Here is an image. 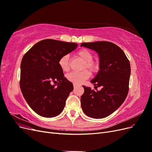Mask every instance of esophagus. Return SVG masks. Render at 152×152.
<instances>
[{
    "label": "esophagus",
    "instance_id": "esophagus-1",
    "mask_svg": "<svg viewBox=\"0 0 152 152\" xmlns=\"http://www.w3.org/2000/svg\"><path fill=\"white\" fill-rule=\"evenodd\" d=\"M77 87V85H76V84H73V87H74V89H75Z\"/></svg>",
    "mask_w": 152,
    "mask_h": 152
}]
</instances>
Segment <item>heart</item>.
Wrapping results in <instances>:
<instances>
[{
	"instance_id": "b5f03b06",
	"label": "heart",
	"mask_w": 152,
	"mask_h": 152,
	"mask_svg": "<svg viewBox=\"0 0 152 152\" xmlns=\"http://www.w3.org/2000/svg\"><path fill=\"white\" fill-rule=\"evenodd\" d=\"M77 55L82 60L85 61L83 69L88 68L91 72H94L98 69V63L93 61V56L90 50L86 49H82L77 52ZM59 67L64 72H68L70 69L69 65V56L63 55L58 61ZM90 76V73L87 70H84L81 72H73L66 75L67 79L74 84H80Z\"/></svg>"
}]
</instances>
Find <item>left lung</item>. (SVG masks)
I'll return each instance as SVG.
<instances>
[{
	"instance_id": "8db88e82",
	"label": "left lung",
	"mask_w": 152,
	"mask_h": 152,
	"mask_svg": "<svg viewBox=\"0 0 152 152\" xmlns=\"http://www.w3.org/2000/svg\"><path fill=\"white\" fill-rule=\"evenodd\" d=\"M80 46L95 50L99 58V70L91 80L96 91L82 86L84 93L80 98L82 109L89 117L104 118L120 107L127 97L131 75L130 63L123 50L110 42H85ZM98 86L102 89L98 91Z\"/></svg>"
}]
</instances>
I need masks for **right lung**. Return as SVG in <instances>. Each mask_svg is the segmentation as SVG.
I'll use <instances>...</instances> for the list:
<instances>
[{"mask_svg":"<svg viewBox=\"0 0 152 152\" xmlns=\"http://www.w3.org/2000/svg\"><path fill=\"white\" fill-rule=\"evenodd\" d=\"M77 45L76 43L44 39L35 44L23 57L21 91L30 107L39 115L56 117L65 108L66 99L73 86L64 77L58 61ZM52 82L58 84L53 85Z\"/></svg>","mask_w":152,"mask_h":152,"instance_id":"obj_1","label":"right lung"}]
</instances>
